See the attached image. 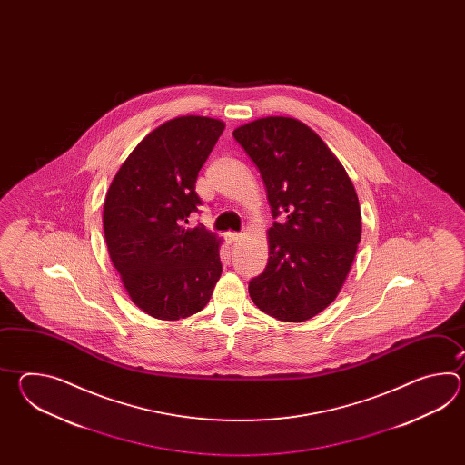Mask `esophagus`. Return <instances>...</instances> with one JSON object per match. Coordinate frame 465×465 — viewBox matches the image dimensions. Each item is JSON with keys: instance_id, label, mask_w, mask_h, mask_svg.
<instances>
[{"instance_id": "1", "label": "esophagus", "mask_w": 465, "mask_h": 465, "mask_svg": "<svg viewBox=\"0 0 465 465\" xmlns=\"http://www.w3.org/2000/svg\"><path fill=\"white\" fill-rule=\"evenodd\" d=\"M241 239V234L239 232H228L226 234V241H228V244H234V242H237Z\"/></svg>"}]
</instances>
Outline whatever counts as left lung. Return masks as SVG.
<instances>
[{"instance_id": "obj_1", "label": "left lung", "mask_w": 465, "mask_h": 465, "mask_svg": "<svg viewBox=\"0 0 465 465\" xmlns=\"http://www.w3.org/2000/svg\"><path fill=\"white\" fill-rule=\"evenodd\" d=\"M256 164L272 218L269 259L249 281L262 312L302 322L336 299L361 241V208L346 169L312 129L294 118L269 116L234 129Z\"/></svg>"}]
</instances>
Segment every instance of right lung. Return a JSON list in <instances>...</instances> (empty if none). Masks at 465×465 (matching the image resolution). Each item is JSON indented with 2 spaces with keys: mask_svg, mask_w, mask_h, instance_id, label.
<instances>
[{
  "mask_svg": "<svg viewBox=\"0 0 465 465\" xmlns=\"http://www.w3.org/2000/svg\"><path fill=\"white\" fill-rule=\"evenodd\" d=\"M223 131L219 119H169L129 154L104 199L109 257L131 301L156 319L199 312L223 272L218 237L184 226L203 204L196 179Z\"/></svg>",
  "mask_w": 465,
  "mask_h": 465,
  "instance_id": "1",
  "label": "right lung"
}]
</instances>
